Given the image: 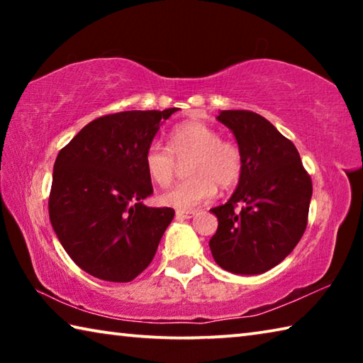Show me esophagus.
I'll return each instance as SVG.
<instances>
[{
  "label": "esophagus",
  "instance_id": "1",
  "mask_svg": "<svg viewBox=\"0 0 363 363\" xmlns=\"http://www.w3.org/2000/svg\"><path fill=\"white\" fill-rule=\"evenodd\" d=\"M194 216H195V211H184V210L176 211V218H181V219H190Z\"/></svg>",
  "mask_w": 363,
  "mask_h": 363
}]
</instances>
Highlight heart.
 Wrapping results in <instances>:
<instances>
[{"label": "heart", "mask_w": 363, "mask_h": 363, "mask_svg": "<svg viewBox=\"0 0 363 363\" xmlns=\"http://www.w3.org/2000/svg\"><path fill=\"white\" fill-rule=\"evenodd\" d=\"M190 157L187 176L181 184L158 196L160 203L189 211L203 201L211 200L218 186H233L242 174V152L230 140L201 121H186L169 134V149L153 143L144 153L145 173L160 187H167L174 179L176 162Z\"/></svg>", "instance_id": "b5f03b06"}]
</instances>
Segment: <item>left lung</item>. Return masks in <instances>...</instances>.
Here are the masks:
<instances>
[{"label":"left lung","mask_w":363,"mask_h":363,"mask_svg":"<svg viewBox=\"0 0 363 363\" xmlns=\"http://www.w3.org/2000/svg\"><path fill=\"white\" fill-rule=\"evenodd\" d=\"M218 121L235 136L242 174L227 203L210 210L218 218L211 255L227 272H267L303 237L312 181L296 147L264 116L248 110H223ZM237 204L242 205L240 211L235 210Z\"/></svg>","instance_id":"left-lung-1"}]
</instances>
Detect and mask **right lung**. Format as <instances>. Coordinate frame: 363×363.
<instances>
[{
	"mask_svg": "<svg viewBox=\"0 0 363 363\" xmlns=\"http://www.w3.org/2000/svg\"><path fill=\"white\" fill-rule=\"evenodd\" d=\"M179 108L128 110L86 125L54 163L49 219L79 269L107 281H131L152 262L173 208H150L144 153Z\"/></svg>",
	"mask_w": 363,
	"mask_h": 363,
	"instance_id": "obj_1",
	"label": "right lung"
}]
</instances>
